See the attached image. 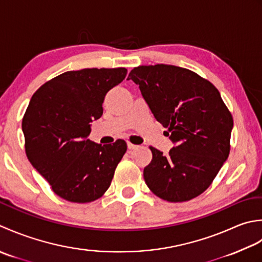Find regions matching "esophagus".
Returning <instances> with one entry per match:
<instances>
[{
  "instance_id": "1",
  "label": "esophagus",
  "mask_w": 262,
  "mask_h": 262,
  "mask_svg": "<svg viewBox=\"0 0 262 262\" xmlns=\"http://www.w3.org/2000/svg\"><path fill=\"white\" fill-rule=\"evenodd\" d=\"M138 146H136V145H133V143H131V142H127V149H129V150H133V149H136Z\"/></svg>"
}]
</instances>
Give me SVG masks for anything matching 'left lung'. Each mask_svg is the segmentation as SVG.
<instances>
[{
    "mask_svg": "<svg viewBox=\"0 0 262 262\" xmlns=\"http://www.w3.org/2000/svg\"><path fill=\"white\" fill-rule=\"evenodd\" d=\"M127 80L138 84L174 143L167 156L150 147L152 159L143 169L148 188L169 202L195 198L211 184L229 154L233 117L220 92L196 73L167 64L135 68Z\"/></svg>",
    "mask_w": 262,
    "mask_h": 262,
    "instance_id": "obj_1",
    "label": "left lung"
}]
</instances>
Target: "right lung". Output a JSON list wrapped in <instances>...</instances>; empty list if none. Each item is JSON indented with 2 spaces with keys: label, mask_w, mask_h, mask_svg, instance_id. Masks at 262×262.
Here are the masks:
<instances>
[{
  "label": "right lung",
  "mask_w": 262,
  "mask_h": 262,
  "mask_svg": "<svg viewBox=\"0 0 262 262\" xmlns=\"http://www.w3.org/2000/svg\"><path fill=\"white\" fill-rule=\"evenodd\" d=\"M127 70L82 69L64 72L37 90L23 120L26 154L58 196L90 202L110 188L126 143H96L90 123L103 115L108 90L123 81Z\"/></svg>",
  "instance_id": "obj_1"
}]
</instances>
